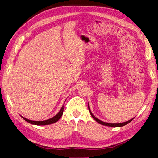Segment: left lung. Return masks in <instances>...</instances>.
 <instances>
[{"mask_svg": "<svg viewBox=\"0 0 158 158\" xmlns=\"http://www.w3.org/2000/svg\"><path fill=\"white\" fill-rule=\"evenodd\" d=\"M89 110L90 111V115H91V116L93 118V119L95 120V121H97L98 123H100L101 125H105V126H109V127H122V126H124V125H127L129 123H130L131 121H132L133 118L129 120V121H127L126 122H123V123H106V122H104V121H100V120H99L98 118H97L93 114V113L91 112V111H90V106H89Z\"/></svg>", "mask_w": 158, "mask_h": 158, "instance_id": "left-lung-1", "label": "left lung"}]
</instances>
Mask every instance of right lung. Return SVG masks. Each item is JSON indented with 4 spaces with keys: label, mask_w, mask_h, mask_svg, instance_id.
<instances>
[{
    "label": "right lung",
    "mask_w": 158,
    "mask_h": 158,
    "mask_svg": "<svg viewBox=\"0 0 158 158\" xmlns=\"http://www.w3.org/2000/svg\"><path fill=\"white\" fill-rule=\"evenodd\" d=\"M63 109H64V105L62 106V107H61L60 111L58 112V113L55 116H53L52 118H51L49 119H47V120H45V121H31V120H29L26 118L21 116L23 119H24L26 121H27L29 123H31V124H33V125H50V124H52V123H54L57 122L58 120L60 118V117L62 116V115L63 114Z\"/></svg>",
    "instance_id": "right-lung-1"
}]
</instances>
